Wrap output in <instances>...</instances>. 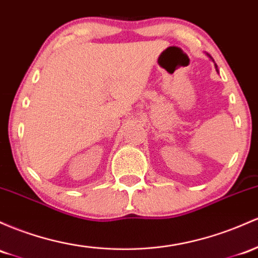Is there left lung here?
Returning <instances> with one entry per match:
<instances>
[{
	"instance_id": "obj_1",
	"label": "left lung",
	"mask_w": 258,
	"mask_h": 258,
	"mask_svg": "<svg viewBox=\"0 0 258 258\" xmlns=\"http://www.w3.org/2000/svg\"><path fill=\"white\" fill-rule=\"evenodd\" d=\"M209 56V55H208ZM209 57H211V56H209ZM212 58V57H211ZM216 69H217V71H218V67H217V64H216Z\"/></svg>"
}]
</instances>
